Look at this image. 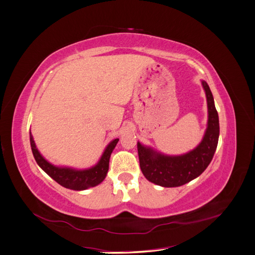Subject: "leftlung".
<instances>
[{
    "mask_svg": "<svg viewBox=\"0 0 255 255\" xmlns=\"http://www.w3.org/2000/svg\"><path fill=\"white\" fill-rule=\"evenodd\" d=\"M201 83L208 102V128L194 150L181 156H166L137 142L140 170L149 182L162 187H178L199 176L212 160L219 142V115L208 83Z\"/></svg>",
    "mask_w": 255,
    "mask_h": 255,
    "instance_id": "obj_1",
    "label": "left lung"
}]
</instances>
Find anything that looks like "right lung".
Returning a JSON list of instances; mask_svg holds the SVG:
<instances>
[{
    "instance_id": "right-lung-1",
    "label": "right lung",
    "mask_w": 255,
    "mask_h": 255,
    "mask_svg": "<svg viewBox=\"0 0 255 255\" xmlns=\"http://www.w3.org/2000/svg\"><path fill=\"white\" fill-rule=\"evenodd\" d=\"M118 141H119V138H116L109 142L96 165L85 170H76L67 166H56L52 163H49L48 161L45 160L44 157L39 152L38 148L35 146L32 135H31L30 132V145L31 149H32V153L36 163H38L41 169L44 171L47 175L51 176L55 182H57L59 185L64 186L65 188L72 190L88 189L91 187H94V186H97L104 181L109 169V159L111 156V152H113Z\"/></svg>"
}]
</instances>
